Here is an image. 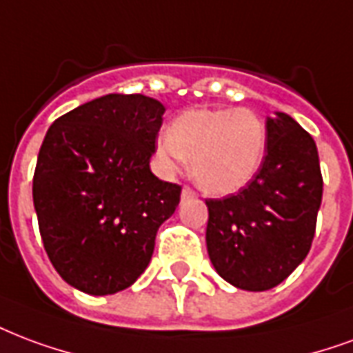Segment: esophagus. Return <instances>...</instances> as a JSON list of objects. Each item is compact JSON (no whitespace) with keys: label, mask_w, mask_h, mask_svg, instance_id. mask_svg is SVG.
Wrapping results in <instances>:
<instances>
[{"label":"esophagus","mask_w":353,"mask_h":353,"mask_svg":"<svg viewBox=\"0 0 353 353\" xmlns=\"http://www.w3.org/2000/svg\"><path fill=\"white\" fill-rule=\"evenodd\" d=\"M181 194H183V198H196L198 192L192 187H189V185H185L183 190H181Z\"/></svg>","instance_id":"1"}]
</instances>
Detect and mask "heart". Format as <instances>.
Listing matches in <instances>:
<instances>
[{"label": "heart", "instance_id": "b5f03b06", "mask_svg": "<svg viewBox=\"0 0 353 353\" xmlns=\"http://www.w3.org/2000/svg\"><path fill=\"white\" fill-rule=\"evenodd\" d=\"M268 127L249 108H200L185 112L159 138L157 157L166 170L192 161L198 185L211 194L243 189L262 168Z\"/></svg>", "mask_w": 353, "mask_h": 353}]
</instances>
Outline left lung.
I'll use <instances>...</instances> for the list:
<instances>
[{"instance_id": "left-lung-1", "label": "left lung", "mask_w": 353, "mask_h": 353, "mask_svg": "<svg viewBox=\"0 0 353 353\" xmlns=\"http://www.w3.org/2000/svg\"><path fill=\"white\" fill-rule=\"evenodd\" d=\"M262 168L243 189L208 198L205 243L224 281L249 292L281 284L309 254L322 203L318 150L286 114L268 119Z\"/></svg>"}]
</instances>
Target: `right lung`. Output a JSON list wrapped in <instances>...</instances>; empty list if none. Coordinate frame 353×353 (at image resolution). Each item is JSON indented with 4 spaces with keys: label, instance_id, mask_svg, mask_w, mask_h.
I'll list each match as a JSON object with an SVG mask.
<instances>
[{
    "label": "right lung",
    "instance_id": "obj_1",
    "mask_svg": "<svg viewBox=\"0 0 353 353\" xmlns=\"http://www.w3.org/2000/svg\"><path fill=\"white\" fill-rule=\"evenodd\" d=\"M164 106L151 97L104 95L57 117L33 174L46 254L65 283L91 296L129 288L174 215L181 185L150 170Z\"/></svg>",
    "mask_w": 353,
    "mask_h": 353
}]
</instances>
